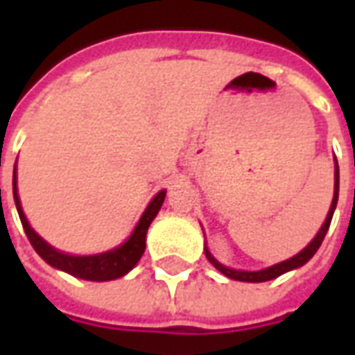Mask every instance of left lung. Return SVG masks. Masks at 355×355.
I'll use <instances>...</instances> for the list:
<instances>
[{
    "instance_id": "1",
    "label": "left lung",
    "mask_w": 355,
    "mask_h": 355,
    "mask_svg": "<svg viewBox=\"0 0 355 355\" xmlns=\"http://www.w3.org/2000/svg\"><path fill=\"white\" fill-rule=\"evenodd\" d=\"M336 201H338V163L335 165V193H333V203H331V209H329L327 218H325V223L320 228V232L315 234V238L308 243V245L300 251L295 257H291L287 261L279 262V264H274V266L264 268V270H257V272H243V270H234V268H226L224 264L216 261L213 254L209 253V249L205 247V257H207V261L213 264V266L218 270V272H223L226 277H230V279H236V282H249V283H261V282H270V279H274L277 275L285 274V272H289V270H295V268H300L302 264L312 259L315 251L320 249L321 241L325 238V234H327L329 226H331V218H333V213H335L336 207Z\"/></svg>"
}]
</instances>
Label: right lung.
I'll return each mask as SVG.
<instances>
[{"label":"right lung","mask_w":355,"mask_h":355,"mask_svg":"<svg viewBox=\"0 0 355 355\" xmlns=\"http://www.w3.org/2000/svg\"><path fill=\"white\" fill-rule=\"evenodd\" d=\"M12 198H15V205H17V211H19L22 228L26 232L28 239L35 249V253L40 254L43 261L53 268H57V270H62L66 274L87 279V282H110V279H117V277L127 274L129 270H132L137 266V262L140 261V257L144 254L146 232L152 220L155 218V215L162 209L163 200H165V190H162L154 200L150 201L146 211L140 216L137 228L132 230L131 238L127 239L123 245L116 247L112 251H106V253L89 254V257H76V254L57 251L55 247H51L45 239H42L35 234L34 228L28 224L26 216L22 213L19 190H17V169L12 173Z\"/></svg>","instance_id":"obj_1"}]
</instances>
